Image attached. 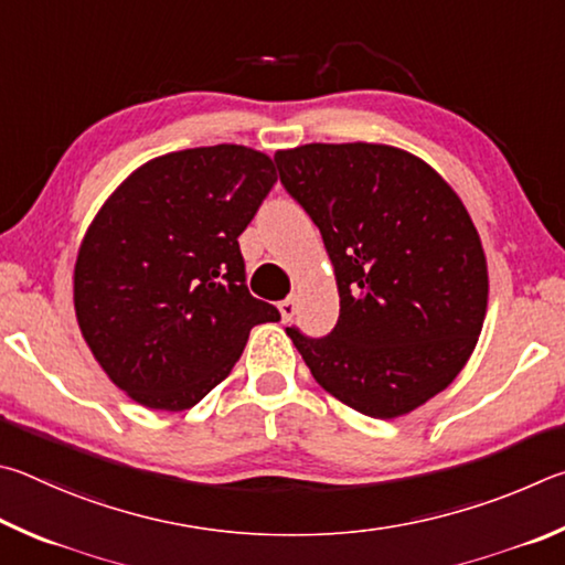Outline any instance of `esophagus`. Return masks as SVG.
Returning a JSON list of instances; mask_svg holds the SVG:
<instances>
[{"label": "esophagus", "instance_id": "1", "mask_svg": "<svg viewBox=\"0 0 565 565\" xmlns=\"http://www.w3.org/2000/svg\"><path fill=\"white\" fill-rule=\"evenodd\" d=\"M277 310H280V318H282V322H290V320H292V315H295V310H298V305H295V298H288V300L277 302Z\"/></svg>", "mask_w": 565, "mask_h": 565}]
</instances>
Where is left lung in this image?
<instances>
[{
  "label": "left lung",
  "instance_id": "1",
  "mask_svg": "<svg viewBox=\"0 0 565 565\" xmlns=\"http://www.w3.org/2000/svg\"><path fill=\"white\" fill-rule=\"evenodd\" d=\"M275 163L320 227L340 292L328 338H288L354 412L394 419L422 407L457 380L487 318V255L461 198L387 143H305Z\"/></svg>",
  "mask_w": 565,
  "mask_h": 565
}]
</instances>
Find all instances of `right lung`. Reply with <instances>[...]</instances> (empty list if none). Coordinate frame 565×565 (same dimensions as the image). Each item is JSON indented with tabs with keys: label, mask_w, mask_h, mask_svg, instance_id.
Here are the masks:
<instances>
[{
	"label": "right lung",
	"mask_w": 565,
	"mask_h": 565,
	"mask_svg": "<svg viewBox=\"0 0 565 565\" xmlns=\"http://www.w3.org/2000/svg\"><path fill=\"white\" fill-rule=\"evenodd\" d=\"M275 181L255 148H185L138 166L98 207L78 245L74 310L134 402L191 409L231 374L255 324L280 320L247 292L237 245Z\"/></svg>",
	"instance_id": "obj_1"
}]
</instances>
